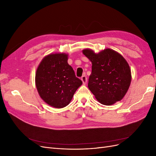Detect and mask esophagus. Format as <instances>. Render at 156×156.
Here are the masks:
<instances>
[{"label":"esophagus","instance_id":"1","mask_svg":"<svg viewBox=\"0 0 156 156\" xmlns=\"http://www.w3.org/2000/svg\"><path fill=\"white\" fill-rule=\"evenodd\" d=\"M81 80H82L83 84H85L87 82V77L86 75H83V76H82L81 77Z\"/></svg>","mask_w":156,"mask_h":156}]
</instances>
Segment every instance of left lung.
Listing matches in <instances>:
<instances>
[{
    "instance_id": "8db88e82",
    "label": "left lung",
    "mask_w": 156,
    "mask_h": 156,
    "mask_svg": "<svg viewBox=\"0 0 156 156\" xmlns=\"http://www.w3.org/2000/svg\"><path fill=\"white\" fill-rule=\"evenodd\" d=\"M83 53L92 62L88 87L96 100L111 105L124 98L131 80V69L124 58L117 52L106 49L96 54L90 49Z\"/></svg>"
}]
</instances>
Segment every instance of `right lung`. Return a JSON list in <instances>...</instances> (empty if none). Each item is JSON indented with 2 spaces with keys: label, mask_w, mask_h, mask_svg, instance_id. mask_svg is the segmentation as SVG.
<instances>
[{
  "label": "right lung",
  "mask_w": 156,
  "mask_h": 156,
  "mask_svg": "<svg viewBox=\"0 0 156 156\" xmlns=\"http://www.w3.org/2000/svg\"><path fill=\"white\" fill-rule=\"evenodd\" d=\"M35 79L42 100L55 108L67 106L83 83L68 64V55L63 53L45 56L37 69Z\"/></svg>",
  "instance_id": "add662e5"
}]
</instances>
